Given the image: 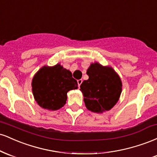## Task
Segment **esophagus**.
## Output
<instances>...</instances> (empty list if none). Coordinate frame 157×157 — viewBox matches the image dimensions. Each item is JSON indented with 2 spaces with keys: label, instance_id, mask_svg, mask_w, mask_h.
<instances>
[{
  "label": "esophagus",
  "instance_id": "obj_1",
  "mask_svg": "<svg viewBox=\"0 0 157 157\" xmlns=\"http://www.w3.org/2000/svg\"><path fill=\"white\" fill-rule=\"evenodd\" d=\"M82 79H80V80H77V83H78V86H79V87H80V85L82 84Z\"/></svg>",
  "mask_w": 157,
  "mask_h": 157
}]
</instances>
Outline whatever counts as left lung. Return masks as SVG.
<instances>
[{"label": "left lung", "instance_id": "obj_1", "mask_svg": "<svg viewBox=\"0 0 157 157\" xmlns=\"http://www.w3.org/2000/svg\"><path fill=\"white\" fill-rule=\"evenodd\" d=\"M89 79L80 85L86 107L95 113L109 111L116 105L122 92V81L110 66L99 63L90 65L87 69Z\"/></svg>", "mask_w": 157, "mask_h": 157}]
</instances>
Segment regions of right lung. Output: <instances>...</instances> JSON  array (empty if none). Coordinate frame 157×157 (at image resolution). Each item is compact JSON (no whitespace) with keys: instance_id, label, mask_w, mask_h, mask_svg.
Instances as JSON below:
<instances>
[{"instance_id":"1","label":"right lung","mask_w":157,"mask_h":157,"mask_svg":"<svg viewBox=\"0 0 157 157\" xmlns=\"http://www.w3.org/2000/svg\"><path fill=\"white\" fill-rule=\"evenodd\" d=\"M32 87L34 98L41 108L56 111L66 104L68 91L77 89L78 84L71 71L58 63L41 68L32 79Z\"/></svg>"}]
</instances>
